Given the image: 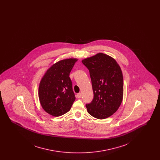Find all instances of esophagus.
<instances>
[{"label":"esophagus","instance_id":"1","mask_svg":"<svg viewBox=\"0 0 160 160\" xmlns=\"http://www.w3.org/2000/svg\"><path fill=\"white\" fill-rule=\"evenodd\" d=\"M82 95L81 93H78L77 94V97L78 98H82Z\"/></svg>","mask_w":160,"mask_h":160}]
</instances>
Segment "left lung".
<instances>
[{
	"label": "left lung",
	"mask_w": 160,
	"mask_h": 160,
	"mask_svg": "<svg viewBox=\"0 0 160 160\" xmlns=\"http://www.w3.org/2000/svg\"><path fill=\"white\" fill-rule=\"evenodd\" d=\"M89 69L93 98L86 107L93 117L103 119L114 113L122 103L123 80L122 71L114 59L99 53L82 61Z\"/></svg>",
	"instance_id": "1"
}]
</instances>
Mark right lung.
Segmentation results:
<instances>
[{
  "mask_svg": "<svg viewBox=\"0 0 160 160\" xmlns=\"http://www.w3.org/2000/svg\"><path fill=\"white\" fill-rule=\"evenodd\" d=\"M77 59L59 61L48 69L42 78L38 91L43 109L53 116L67 113L76 99L69 74Z\"/></svg>",
  "mask_w": 160,
  "mask_h": 160,
  "instance_id": "1",
  "label": "right lung"
}]
</instances>
